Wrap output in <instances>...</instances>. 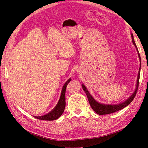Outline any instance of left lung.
<instances>
[{"mask_svg": "<svg viewBox=\"0 0 148 148\" xmlns=\"http://www.w3.org/2000/svg\"><path fill=\"white\" fill-rule=\"evenodd\" d=\"M131 36H132V40L133 42V44L135 47L136 50L137 51L138 57H139L140 64L139 71H138V74L136 88H135V90L134 91V92L132 93V95L129 98H128V99H126L125 101H123L122 103H120L117 104H108L100 103L94 99V98L92 96V95L90 94V92H88V90L87 88V87H85L84 84H82V88L84 90V91L87 95L90 106H91L92 108L93 109V111L96 113H97L98 114H99V115H104V114H111V113L115 112L116 111L121 110V109L125 108L126 106H127L128 105V104H130L131 102L133 100V99H134L135 97L136 96V94L138 88V85H139V80H140V75L141 65V57H140V55L139 53V51H138L137 47L136 45L134 39H133V36L132 34V33L131 34Z\"/></svg>", "mask_w": 148, "mask_h": 148, "instance_id": "obj_1", "label": "left lung"}]
</instances>
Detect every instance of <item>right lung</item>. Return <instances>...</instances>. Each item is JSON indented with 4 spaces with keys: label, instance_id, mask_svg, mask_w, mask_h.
Here are the masks:
<instances>
[{
    "label": "right lung",
    "instance_id": "add662e5",
    "mask_svg": "<svg viewBox=\"0 0 148 148\" xmlns=\"http://www.w3.org/2000/svg\"><path fill=\"white\" fill-rule=\"evenodd\" d=\"M71 80V79L69 78L67 81H66L64 85H63V88L61 90V96L60 98L59 101L57 103L56 106L52 109L51 111L49 113H47L45 115L41 116H34L36 119H40V120H44V121H54L56 119H58L63 113L64 111V108L66 106V98H65V93H66V88L67 87L68 84Z\"/></svg>",
    "mask_w": 148,
    "mask_h": 148
}]
</instances>
